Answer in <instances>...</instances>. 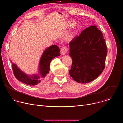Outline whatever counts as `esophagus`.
<instances>
[{"label":"esophagus","mask_w":123,"mask_h":123,"mask_svg":"<svg viewBox=\"0 0 123 123\" xmlns=\"http://www.w3.org/2000/svg\"><path fill=\"white\" fill-rule=\"evenodd\" d=\"M61 51V53L62 55H65L67 52H68V48L66 46H63L60 50Z\"/></svg>","instance_id":"1"}]
</instances>
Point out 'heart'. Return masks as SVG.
<instances>
[{"mask_svg": "<svg viewBox=\"0 0 123 123\" xmlns=\"http://www.w3.org/2000/svg\"><path fill=\"white\" fill-rule=\"evenodd\" d=\"M75 22L74 21V20H71V21H69L68 22V23H67V28H72V27H74V26L75 25ZM76 31V30L75 31H74V32L71 33L69 34L68 35V37H67V38H68V39H72V38L73 37L74 33V32H75Z\"/></svg>", "mask_w": 123, "mask_h": 123, "instance_id": "obj_1", "label": "heart"}]
</instances>
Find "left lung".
<instances>
[{
  "label": "left lung",
  "mask_w": 123,
  "mask_h": 123,
  "mask_svg": "<svg viewBox=\"0 0 123 123\" xmlns=\"http://www.w3.org/2000/svg\"><path fill=\"white\" fill-rule=\"evenodd\" d=\"M69 48L73 63L69 73L74 80L86 83L101 74L105 67L107 47L96 26L87 28L75 37L69 42Z\"/></svg>",
  "instance_id": "8db88e82"
}]
</instances>
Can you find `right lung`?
<instances>
[{
	"label": "right lung",
	"mask_w": 123,
	"mask_h": 123,
	"mask_svg": "<svg viewBox=\"0 0 123 123\" xmlns=\"http://www.w3.org/2000/svg\"><path fill=\"white\" fill-rule=\"evenodd\" d=\"M59 52V48L56 45H52L45 50L40 61V76L38 75L29 76L20 71L15 64L12 63V66L15 77L17 80L30 86H36L40 84L48 76L51 60L55 57L60 56Z\"/></svg>",
	"instance_id": "add662e5"
}]
</instances>
